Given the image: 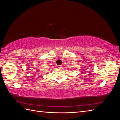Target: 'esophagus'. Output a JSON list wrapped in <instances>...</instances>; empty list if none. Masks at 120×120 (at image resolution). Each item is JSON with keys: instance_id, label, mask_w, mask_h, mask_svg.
<instances>
[{"instance_id": "obj_1", "label": "esophagus", "mask_w": 120, "mask_h": 120, "mask_svg": "<svg viewBox=\"0 0 120 120\" xmlns=\"http://www.w3.org/2000/svg\"><path fill=\"white\" fill-rule=\"evenodd\" d=\"M58 67H59V68H62L63 66H58Z\"/></svg>"}]
</instances>
